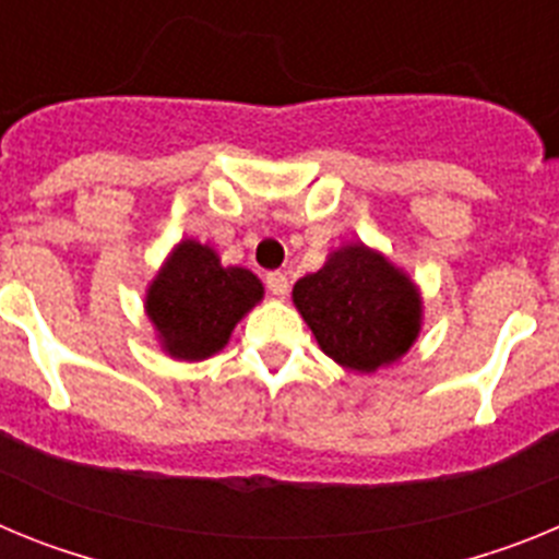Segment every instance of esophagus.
I'll list each match as a JSON object with an SVG mask.
<instances>
[{
  "label": "esophagus",
  "mask_w": 559,
  "mask_h": 559,
  "mask_svg": "<svg viewBox=\"0 0 559 559\" xmlns=\"http://www.w3.org/2000/svg\"><path fill=\"white\" fill-rule=\"evenodd\" d=\"M265 285H269V290L276 296V299H285V296H288V288H290L288 276L280 274V271H274V274L265 276Z\"/></svg>",
  "instance_id": "esophagus-1"
}]
</instances>
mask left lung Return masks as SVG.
Masks as SVG:
<instances>
[{
	"instance_id": "1",
	"label": "left lung",
	"mask_w": 559,
	"mask_h": 559,
	"mask_svg": "<svg viewBox=\"0 0 559 559\" xmlns=\"http://www.w3.org/2000/svg\"><path fill=\"white\" fill-rule=\"evenodd\" d=\"M290 296L322 353L360 374L397 364L423 330L419 285L360 240L330 251Z\"/></svg>"
}]
</instances>
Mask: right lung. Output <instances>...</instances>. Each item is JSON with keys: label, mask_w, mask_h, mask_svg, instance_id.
<instances>
[{"label": "right lung", "mask_w": 559, "mask_h": 559, "mask_svg": "<svg viewBox=\"0 0 559 559\" xmlns=\"http://www.w3.org/2000/svg\"><path fill=\"white\" fill-rule=\"evenodd\" d=\"M263 283L243 265H224L210 243L185 237L173 246L145 290V316L162 353L206 360L229 344L231 330L263 302Z\"/></svg>", "instance_id": "right-lung-1"}]
</instances>
